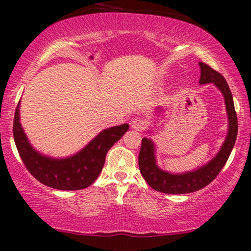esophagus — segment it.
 I'll use <instances>...</instances> for the list:
<instances>
[{"label":"esophagus","mask_w":251,"mask_h":251,"mask_svg":"<svg viewBox=\"0 0 251 251\" xmlns=\"http://www.w3.org/2000/svg\"><path fill=\"white\" fill-rule=\"evenodd\" d=\"M146 126H147V124H146L145 120L141 118L133 119L131 123V127L133 129H135V131H142V129L146 128Z\"/></svg>","instance_id":"esophagus-1"}]
</instances>
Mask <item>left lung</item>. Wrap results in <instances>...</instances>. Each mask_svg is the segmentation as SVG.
<instances>
[{
  "instance_id": "left-lung-1",
  "label": "left lung",
  "mask_w": 251,
  "mask_h": 251,
  "mask_svg": "<svg viewBox=\"0 0 251 251\" xmlns=\"http://www.w3.org/2000/svg\"><path fill=\"white\" fill-rule=\"evenodd\" d=\"M199 66H201L199 83H213L224 95L228 116V132L226 140L221 146L218 154L205 166L184 174H170L157 167L154 142L151 139H142L140 153H139L140 173L148 185L158 192L169 193V195H182V193L195 192L205 188L223 169L231 153V149L235 145L237 136V117L235 107H234L233 95L230 93L228 83L220 73L215 72L208 65L199 62Z\"/></svg>"
}]
</instances>
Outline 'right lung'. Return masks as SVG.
<instances>
[{
	"label": "right lung",
	"instance_id": "1",
	"mask_svg": "<svg viewBox=\"0 0 251 251\" xmlns=\"http://www.w3.org/2000/svg\"><path fill=\"white\" fill-rule=\"evenodd\" d=\"M20 103L15 111L14 140L28 173L40 183L56 190H82L91 185L102 171L109 149L127 132V124L104 129L81 149L65 158H53L37 151L20 123Z\"/></svg>",
	"mask_w": 251,
	"mask_h": 251
}]
</instances>
